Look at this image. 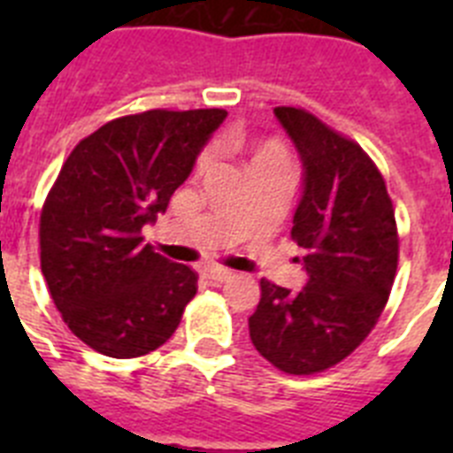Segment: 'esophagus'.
<instances>
[{
    "label": "esophagus",
    "mask_w": 453,
    "mask_h": 453,
    "mask_svg": "<svg viewBox=\"0 0 453 453\" xmlns=\"http://www.w3.org/2000/svg\"><path fill=\"white\" fill-rule=\"evenodd\" d=\"M231 276H234V272L226 270V267H208L206 270V279L211 283H224L229 281Z\"/></svg>",
    "instance_id": "1"
}]
</instances>
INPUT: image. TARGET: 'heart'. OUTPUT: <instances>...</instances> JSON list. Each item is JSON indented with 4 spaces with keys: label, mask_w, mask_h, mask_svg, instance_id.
<instances>
[{
    "label": "heart",
    "mask_w": 453,
    "mask_h": 453,
    "mask_svg": "<svg viewBox=\"0 0 453 453\" xmlns=\"http://www.w3.org/2000/svg\"><path fill=\"white\" fill-rule=\"evenodd\" d=\"M267 161H288L286 158V150H283L279 142H265V145L256 147L254 158H251V167L258 165V163H267ZM208 165V154H203L199 158V167Z\"/></svg>",
    "instance_id": "obj_1"
}]
</instances>
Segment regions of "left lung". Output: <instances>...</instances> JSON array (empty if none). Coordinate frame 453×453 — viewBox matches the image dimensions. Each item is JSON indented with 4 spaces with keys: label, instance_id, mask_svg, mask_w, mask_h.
I'll list each match as a JSON object with an SVG mask.
<instances>
[{
    "label": "left lung",
    "instance_id": "obj_1",
    "mask_svg": "<svg viewBox=\"0 0 453 453\" xmlns=\"http://www.w3.org/2000/svg\"><path fill=\"white\" fill-rule=\"evenodd\" d=\"M302 158V199L292 240L303 250V290L261 279L250 335L288 374L334 367L361 345L386 308L399 238L386 181L354 140L303 108H274Z\"/></svg>",
    "mask_w": 453,
    "mask_h": 453
}]
</instances>
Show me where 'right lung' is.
Listing matches in <instances>:
<instances>
[{"label": "right lung", "instance_id": "right-lung-1", "mask_svg": "<svg viewBox=\"0 0 453 453\" xmlns=\"http://www.w3.org/2000/svg\"><path fill=\"white\" fill-rule=\"evenodd\" d=\"M222 108L145 111L83 138L40 213V267L63 322L111 358L158 349L197 292V274L142 242L165 213Z\"/></svg>", "mask_w": 453, "mask_h": 453}]
</instances>
